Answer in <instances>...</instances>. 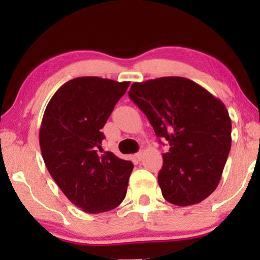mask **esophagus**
Instances as JSON below:
<instances>
[{
  "instance_id": "esophagus-1",
  "label": "esophagus",
  "mask_w": 260,
  "mask_h": 260,
  "mask_svg": "<svg viewBox=\"0 0 260 260\" xmlns=\"http://www.w3.org/2000/svg\"><path fill=\"white\" fill-rule=\"evenodd\" d=\"M136 158L138 159V161H141V159L143 158V151H142V150L138 151L137 154H136Z\"/></svg>"
}]
</instances>
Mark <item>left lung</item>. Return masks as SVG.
Instances as JSON below:
<instances>
[{"mask_svg": "<svg viewBox=\"0 0 260 260\" xmlns=\"http://www.w3.org/2000/svg\"><path fill=\"white\" fill-rule=\"evenodd\" d=\"M129 97L169 143L157 176L163 198L182 207L205 200L218 187L231 150L223 103L183 77L134 83Z\"/></svg>", "mask_w": 260, "mask_h": 260, "instance_id": "obj_1", "label": "left lung"}]
</instances>
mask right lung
<instances>
[{"instance_id":"right-lung-1","label":"right lung","mask_w":260,"mask_h":260,"mask_svg":"<svg viewBox=\"0 0 260 260\" xmlns=\"http://www.w3.org/2000/svg\"><path fill=\"white\" fill-rule=\"evenodd\" d=\"M129 81L79 77L55 92L39 133L41 154L49 174L66 198L86 213L118 207L126 195L134 165L104 154L102 133Z\"/></svg>"}]
</instances>
